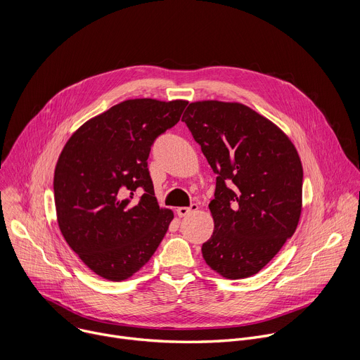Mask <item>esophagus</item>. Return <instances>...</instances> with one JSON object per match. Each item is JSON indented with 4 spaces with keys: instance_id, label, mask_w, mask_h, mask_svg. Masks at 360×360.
Returning a JSON list of instances; mask_svg holds the SVG:
<instances>
[{
    "instance_id": "1",
    "label": "esophagus",
    "mask_w": 360,
    "mask_h": 360,
    "mask_svg": "<svg viewBox=\"0 0 360 360\" xmlns=\"http://www.w3.org/2000/svg\"><path fill=\"white\" fill-rule=\"evenodd\" d=\"M198 208H199V207H198L196 203H192L189 208H186V207H181V208H178V210H176V214H178V217H181V218H182V217H188L189 214L196 212V211H198Z\"/></svg>"
}]
</instances>
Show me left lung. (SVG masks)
<instances>
[{"instance_id":"obj_1","label":"left lung","mask_w":360,"mask_h":360,"mask_svg":"<svg viewBox=\"0 0 360 360\" xmlns=\"http://www.w3.org/2000/svg\"><path fill=\"white\" fill-rule=\"evenodd\" d=\"M182 121L218 175L210 203L215 228L202 245L203 259L226 279L249 278L299 224L297 150L279 127L239 102H191Z\"/></svg>"}]
</instances>
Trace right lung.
I'll return each mask as SVG.
<instances>
[{
    "instance_id": "1",
    "label": "right lung",
    "mask_w": 360,
    "mask_h": 360,
    "mask_svg": "<svg viewBox=\"0 0 360 360\" xmlns=\"http://www.w3.org/2000/svg\"><path fill=\"white\" fill-rule=\"evenodd\" d=\"M188 101L127 99L81 125L54 172L60 231L98 276L121 282L160 246L174 212L160 208L148 171L150 146L181 118ZM144 193L135 201L133 193Z\"/></svg>"
}]
</instances>
